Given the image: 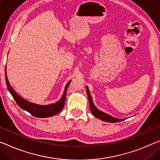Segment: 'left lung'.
Returning <instances> with one entry per match:
<instances>
[{
  "mask_svg": "<svg viewBox=\"0 0 160 160\" xmlns=\"http://www.w3.org/2000/svg\"><path fill=\"white\" fill-rule=\"evenodd\" d=\"M86 90H87V93L88 95V99H89V103H90V110L91 112L92 113V115L100 119L101 120H103L105 122H121L123 121L122 119H118V118H113V117L109 115L108 114L102 112V111L99 110L94 105L93 102H92V97H91V95L90 93V90L88 89V88L87 87L86 88Z\"/></svg>",
  "mask_w": 160,
  "mask_h": 160,
  "instance_id": "left-lung-1",
  "label": "left lung"
}]
</instances>
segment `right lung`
<instances>
[{"label": "right lung", "mask_w": 160, "mask_h": 160, "mask_svg": "<svg viewBox=\"0 0 160 160\" xmlns=\"http://www.w3.org/2000/svg\"><path fill=\"white\" fill-rule=\"evenodd\" d=\"M6 85L8 88V90L12 96V98L16 101L18 105L20 108H21L22 110H24L27 112H28L30 114H31L32 115L37 118H49V117L53 116L56 115L58 112H60V111L62 110L63 107L65 105V98H66V92L67 89L69 86L71 81L68 82V84L65 86L64 93L62 98L60 99L59 102H58L55 104H52V105H38L36 104H33L31 102H28V101L25 100L24 99H22L21 97L18 95V94L15 92L12 89V87L10 85L8 80L7 75H6Z\"/></svg>", "instance_id": "right-lung-1"}]
</instances>
